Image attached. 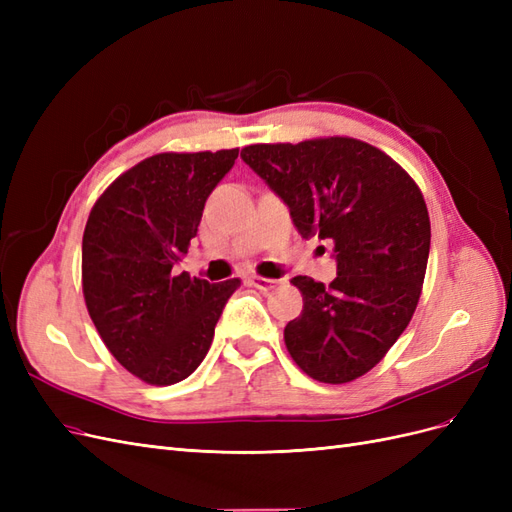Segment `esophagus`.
Masks as SVG:
<instances>
[{
  "instance_id": "obj_1",
  "label": "esophagus",
  "mask_w": 512,
  "mask_h": 512,
  "mask_svg": "<svg viewBox=\"0 0 512 512\" xmlns=\"http://www.w3.org/2000/svg\"><path fill=\"white\" fill-rule=\"evenodd\" d=\"M247 282H250L258 290H273L277 284H280L277 280H271V277H260V275H252Z\"/></svg>"
}]
</instances>
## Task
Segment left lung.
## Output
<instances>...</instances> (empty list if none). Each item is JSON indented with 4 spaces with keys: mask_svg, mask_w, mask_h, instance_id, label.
<instances>
[{
    "mask_svg": "<svg viewBox=\"0 0 512 512\" xmlns=\"http://www.w3.org/2000/svg\"><path fill=\"white\" fill-rule=\"evenodd\" d=\"M241 158L290 209L301 237L331 239L337 277L297 275L303 312L284 342L309 378L365 376L406 331L421 299L431 224L421 188L391 156L350 136L258 143Z\"/></svg>",
    "mask_w": 512,
    "mask_h": 512,
    "instance_id": "1",
    "label": "left lung"
}]
</instances>
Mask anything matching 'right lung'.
<instances>
[{
  "mask_svg": "<svg viewBox=\"0 0 512 512\" xmlns=\"http://www.w3.org/2000/svg\"><path fill=\"white\" fill-rule=\"evenodd\" d=\"M239 149L145 158L91 207L83 232V297L104 346L153 386L203 363L215 324L239 280L209 284L177 273L215 185Z\"/></svg>",
  "mask_w": 512,
  "mask_h": 512,
  "instance_id": "add662e5",
  "label": "right lung"
}]
</instances>
